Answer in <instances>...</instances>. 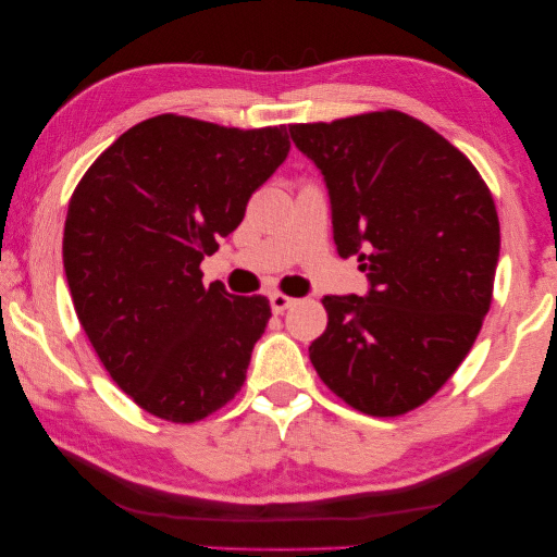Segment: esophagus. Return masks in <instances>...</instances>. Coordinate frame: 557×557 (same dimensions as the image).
I'll use <instances>...</instances> for the list:
<instances>
[{"label": "esophagus", "mask_w": 557, "mask_h": 557, "mask_svg": "<svg viewBox=\"0 0 557 557\" xmlns=\"http://www.w3.org/2000/svg\"><path fill=\"white\" fill-rule=\"evenodd\" d=\"M269 298H271L273 313H284V311H288L290 306L296 304V298H290V296H286V294H271Z\"/></svg>", "instance_id": "obj_1"}]
</instances>
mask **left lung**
<instances>
[{
    "label": "left lung",
    "instance_id": "left-lung-1",
    "mask_svg": "<svg viewBox=\"0 0 557 557\" xmlns=\"http://www.w3.org/2000/svg\"><path fill=\"white\" fill-rule=\"evenodd\" d=\"M331 197L333 239L358 257L364 296H325L318 375L350 407L424 405L488 313L500 249L494 197L469 158L417 117L377 111L288 127Z\"/></svg>",
    "mask_w": 557,
    "mask_h": 557
}]
</instances>
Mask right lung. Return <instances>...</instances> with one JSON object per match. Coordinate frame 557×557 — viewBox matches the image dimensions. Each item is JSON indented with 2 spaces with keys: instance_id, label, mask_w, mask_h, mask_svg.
Instances as JSON below:
<instances>
[{
  "instance_id": "add662e5",
  "label": "right lung",
  "mask_w": 557,
  "mask_h": 557,
  "mask_svg": "<svg viewBox=\"0 0 557 557\" xmlns=\"http://www.w3.org/2000/svg\"><path fill=\"white\" fill-rule=\"evenodd\" d=\"M288 150L286 125L239 131L168 113L133 125L78 182L63 230L73 308L145 412L189 424L242 389L271 306L205 286L199 263Z\"/></svg>"
}]
</instances>
